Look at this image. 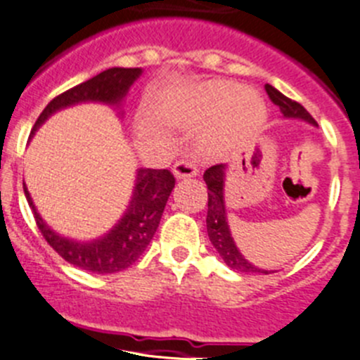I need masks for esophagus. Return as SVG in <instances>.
<instances>
[{
  "label": "esophagus",
  "mask_w": 360,
  "mask_h": 360,
  "mask_svg": "<svg viewBox=\"0 0 360 360\" xmlns=\"http://www.w3.org/2000/svg\"><path fill=\"white\" fill-rule=\"evenodd\" d=\"M176 179H188V177L197 176V165L193 160H179L172 168Z\"/></svg>",
  "instance_id": "1"
}]
</instances>
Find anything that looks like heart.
Masks as SVG:
<instances>
[{"instance_id":"b5f03b06","label":"heart","mask_w":360,"mask_h":360,"mask_svg":"<svg viewBox=\"0 0 360 360\" xmlns=\"http://www.w3.org/2000/svg\"><path fill=\"white\" fill-rule=\"evenodd\" d=\"M181 112L186 120L215 116L210 129V143L215 147L249 140L267 120V105L260 93L231 80H210L192 87L183 96Z\"/></svg>"}]
</instances>
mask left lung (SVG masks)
Listing matches in <instances>:
<instances>
[{"instance_id":"8db88e82","label":"left lung","mask_w":360,"mask_h":360,"mask_svg":"<svg viewBox=\"0 0 360 360\" xmlns=\"http://www.w3.org/2000/svg\"><path fill=\"white\" fill-rule=\"evenodd\" d=\"M265 91L274 105H278L281 111L283 120H300L310 124L312 127H317L316 120L307 112V109L301 103L292 102L290 98L280 93L276 87L271 84H265ZM226 172L228 165L220 163L215 167L208 168L204 172V181L208 184V217H206V228H208L210 242L217 249L224 264L236 273H262L271 274L274 271H267L258 265H252L248 258L236 248V242L233 240L231 229H229L228 213H226V199H224V186H226Z\"/></svg>"}]
</instances>
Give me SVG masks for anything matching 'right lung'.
<instances>
[{
	"label": "right lung",
	"instance_id": "right-lung-1",
	"mask_svg": "<svg viewBox=\"0 0 360 360\" xmlns=\"http://www.w3.org/2000/svg\"><path fill=\"white\" fill-rule=\"evenodd\" d=\"M141 68H109L93 79L71 87L63 95L51 100L35 122L32 136L55 112L73 108L79 103H103L118 109L120 118L124 116L122 105L125 102L132 84L140 79ZM176 179L168 170L138 168L132 186L131 200L124 215L108 233L96 236L93 240H75L70 236L59 235L46 224V220L35 208L27 184L22 181V190L28 204L34 212L35 222L46 238L48 244L59 252L60 257L77 267L96 274H111L124 271L141 257V252L150 244L152 236L160 226L161 215L167 200L174 190Z\"/></svg>",
	"mask_w": 360,
	"mask_h": 360
}]
</instances>
